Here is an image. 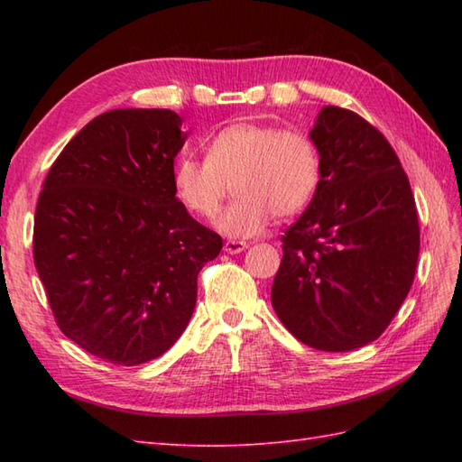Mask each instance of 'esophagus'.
Returning <instances> with one entry per match:
<instances>
[{
	"label": "esophagus",
	"mask_w": 462,
	"mask_h": 462,
	"mask_svg": "<svg viewBox=\"0 0 462 462\" xmlns=\"http://www.w3.org/2000/svg\"><path fill=\"white\" fill-rule=\"evenodd\" d=\"M246 248H248V244L242 242V240H226V244H224L226 254H240Z\"/></svg>",
	"instance_id": "obj_1"
}]
</instances>
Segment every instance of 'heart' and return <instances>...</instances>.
Listing matches in <instances>:
<instances>
[{
	"label": "heart",
	"mask_w": 462,
	"mask_h": 462,
	"mask_svg": "<svg viewBox=\"0 0 462 462\" xmlns=\"http://www.w3.org/2000/svg\"><path fill=\"white\" fill-rule=\"evenodd\" d=\"M321 179V154L306 131L236 123L206 144V161L182 154L172 186L190 212L214 218L230 190L238 196L218 218L232 238L256 236L273 214L290 218L308 206Z\"/></svg>",
	"instance_id": "1"
}]
</instances>
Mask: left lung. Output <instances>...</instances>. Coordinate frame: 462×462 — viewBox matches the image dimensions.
<instances>
[{
	"label": "left lung",
	"mask_w": 462,
	"mask_h": 462,
	"mask_svg": "<svg viewBox=\"0 0 462 462\" xmlns=\"http://www.w3.org/2000/svg\"><path fill=\"white\" fill-rule=\"evenodd\" d=\"M310 136L321 179L282 236L272 306L306 346L351 351L387 329L413 286L415 196L385 136L357 113L323 106Z\"/></svg>",
	"instance_id": "1"
}]
</instances>
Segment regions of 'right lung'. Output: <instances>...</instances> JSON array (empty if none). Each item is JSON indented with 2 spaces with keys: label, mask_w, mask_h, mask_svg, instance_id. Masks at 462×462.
Returning a JSON list of instances; mask_svg holds the SVG:
<instances>
[{
  "label": "right lung",
  "mask_w": 462,
  "mask_h": 462,
  "mask_svg": "<svg viewBox=\"0 0 462 462\" xmlns=\"http://www.w3.org/2000/svg\"><path fill=\"white\" fill-rule=\"evenodd\" d=\"M180 125L169 109L95 116L57 156L37 200L33 260L57 326L115 365L174 346L199 272L222 250L176 199Z\"/></svg>",
  "instance_id": "right-lung-1"
}]
</instances>
